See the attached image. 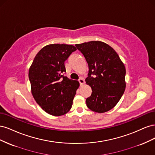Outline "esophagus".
<instances>
[{"mask_svg":"<svg viewBox=\"0 0 155 155\" xmlns=\"http://www.w3.org/2000/svg\"><path fill=\"white\" fill-rule=\"evenodd\" d=\"M79 83H80V85H83L84 83H85V79H84L83 78H79Z\"/></svg>","mask_w":155,"mask_h":155,"instance_id":"1","label":"esophagus"}]
</instances>
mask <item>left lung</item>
Wrapping results in <instances>:
<instances>
[{
	"label": "left lung",
	"mask_w": 155,
	"mask_h": 155,
	"mask_svg": "<svg viewBox=\"0 0 155 155\" xmlns=\"http://www.w3.org/2000/svg\"><path fill=\"white\" fill-rule=\"evenodd\" d=\"M76 46L88 65V76L85 81L92 92L87 98V106L97 113L110 110L118 104L125 91L124 64L116 51L104 42L93 41L76 44Z\"/></svg>",
	"instance_id": "obj_1"
}]
</instances>
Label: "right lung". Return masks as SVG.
Masks as SVG:
<instances>
[{"label":"right lung","instance_id":"add662e5","mask_svg":"<svg viewBox=\"0 0 155 155\" xmlns=\"http://www.w3.org/2000/svg\"><path fill=\"white\" fill-rule=\"evenodd\" d=\"M76 50L70 45H46L37 54L29 69L33 97L50 115H64L72 107L79 83L63 73L66 72L64 61Z\"/></svg>","mask_w":155,"mask_h":155}]
</instances>
